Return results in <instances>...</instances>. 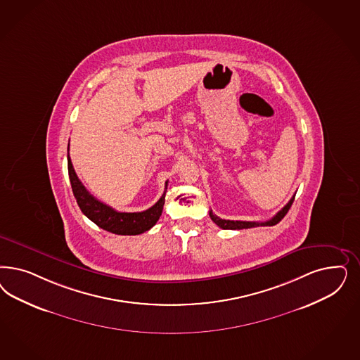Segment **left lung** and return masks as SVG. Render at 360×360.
<instances>
[{"mask_svg":"<svg viewBox=\"0 0 360 360\" xmlns=\"http://www.w3.org/2000/svg\"><path fill=\"white\" fill-rule=\"evenodd\" d=\"M295 195L290 198V201L283 207V208L279 210L278 213L271 219V220L265 221V222H255V221H233V220H222L220 217H217L216 214H213L212 210H209V216L212 221L219 225L221 229H232V231H240V229H249V228H255V226H273L276 224H278L279 221L282 220L286 213L289 212L291 204L294 201Z\"/></svg>","mask_w":360,"mask_h":360,"instance_id":"1","label":"left lung"}]
</instances>
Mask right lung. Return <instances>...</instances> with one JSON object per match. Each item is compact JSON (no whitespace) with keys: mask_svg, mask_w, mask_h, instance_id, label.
I'll use <instances>...</instances> for the list:
<instances>
[{"mask_svg":"<svg viewBox=\"0 0 360 360\" xmlns=\"http://www.w3.org/2000/svg\"><path fill=\"white\" fill-rule=\"evenodd\" d=\"M68 168H69L70 183L72 188L74 198L79 205L83 214L96 224L99 228L107 232L122 234V236H135L150 231L162 216V207L165 201V191L168 181L165 183V191L159 201L147 210L143 212H117L115 209L105 205L99 200L90 195V192L82 184L81 180L75 174L70 155H68Z\"/></svg>","mask_w":360,"mask_h":360,"instance_id":"add662e5","label":"right lung"}]
</instances>
